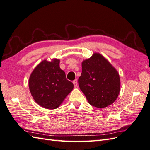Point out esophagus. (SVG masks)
<instances>
[{"label": "esophagus", "mask_w": 150, "mask_h": 150, "mask_svg": "<svg viewBox=\"0 0 150 150\" xmlns=\"http://www.w3.org/2000/svg\"><path fill=\"white\" fill-rule=\"evenodd\" d=\"M73 84L75 88H76L77 86H78V81H77V79H75L73 81Z\"/></svg>", "instance_id": "obj_1"}]
</instances>
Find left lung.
Returning <instances> with one entry per match:
<instances>
[{"label":"left lung","instance_id":"1","mask_svg":"<svg viewBox=\"0 0 150 150\" xmlns=\"http://www.w3.org/2000/svg\"><path fill=\"white\" fill-rule=\"evenodd\" d=\"M80 89L91 106L105 108L114 103L120 89L119 74L101 54L94 53L82 62Z\"/></svg>","mask_w":150,"mask_h":150}]
</instances>
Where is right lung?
Instances as JSON below:
<instances>
[{
    "instance_id": "add662e5",
    "label": "right lung",
    "mask_w": 150,
    "mask_h": 150,
    "mask_svg": "<svg viewBox=\"0 0 150 150\" xmlns=\"http://www.w3.org/2000/svg\"><path fill=\"white\" fill-rule=\"evenodd\" d=\"M30 93L35 101L44 108L56 109L73 89L59 67V60H44L36 66L29 81Z\"/></svg>"
}]
</instances>
